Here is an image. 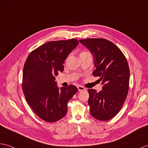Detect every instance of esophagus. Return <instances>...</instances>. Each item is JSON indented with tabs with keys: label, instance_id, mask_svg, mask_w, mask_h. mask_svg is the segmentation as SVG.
Masks as SVG:
<instances>
[{
	"label": "esophagus",
	"instance_id": "34e87169",
	"mask_svg": "<svg viewBox=\"0 0 148 148\" xmlns=\"http://www.w3.org/2000/svg\"><path fill=\"white\" fill-rule=\"evenodd\" d=\"M78 91L79 92H82V91H85L86 90V88L85 87H84L83 86H81V85H78Z\"/></svg>",
	"mask_w": 148,
	"mask_h": 148
}]
</instances>
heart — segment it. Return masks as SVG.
Masks as SVG:
<instances>
[{
  "label": "heart",
  "instance_id": "1",
  "mask_svg": "<svg viewBox=\"0 0 148 148\" xmlns=\"http://www.w3.org/2000/svg\"><path fill=\"white\" fill-rule=\"evenodd\" d=\"M88 53H89L87 52V51H84V52H82V53H80V55H86V54H88Z\"/></svg>",
  "mask_w": 148,
  "mask_h": 148
}]
</instances>
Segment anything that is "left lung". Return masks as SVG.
<instances>
[{"instance_id": "obj_1", "label": "left lung", "mask_w": 148, "mask_h": 148, "mask_svg": "<svg viewBox=\"0 0 148 148\" xmlns=\"http://www.w3.org/2000/svg\"><path fill=\"white\" fill-rule=\"evenodd\" d=\"M79 41L93 55L96 68L93 75L99 77L103 85L99 92L88 90L90 112L96 119L108 121L118 114L127 95L130 72L127 60L119 48L106 39Z\"/></svg>"}]
</instances>
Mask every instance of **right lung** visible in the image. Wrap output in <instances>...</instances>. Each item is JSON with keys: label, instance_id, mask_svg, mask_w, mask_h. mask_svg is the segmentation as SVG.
I'll return each instance as SVG.
<instances>
[{"label": "right lung", "instance_id": "right-lung-1", "mask_svg": "<svg viewBox=\"0 0 148 148\" xmlns=\"http://www.w3.org/2000/svg\"><path fill=\"white\" fill-rule=\"evenodd\" d=\"M78 43L76 39L49 41L27 58L23 74V93L32 110L43 121L54 122L65 116L68 101L78 92L73 85L59 89L55 77L63 71V64Z\"/></svg>", "mask_w": 148, "mask_h": 148}]
</instances>
